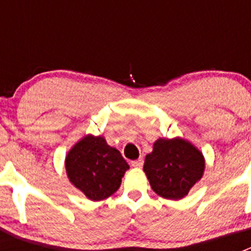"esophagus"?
I'll return each instance as SVG.
<instances>
[{"label":"esophagus","mask_w":251,"mask_h":251,"mask_svg":"<svg viewBox=\"0 0 251 251\" xmlns=\"http://www.w3.org/2000/svg\"><path fill=\"white\" fill-rule=\"evenodd\" d=\"M130 165L136 168H142V166H143V158H138L136 159V161H132L130 162Z\"/></svg>","instance_id":"34e87169"}]
</instances>
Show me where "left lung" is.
<instances>
[{"mask_svg":"<svg viewBox=\"0 0 251 251\" xmlns=\"http://www.w3.org/2000/svg\"><path fill=\"white\" fill-rule=\"evenodd\" d=\"M205 170L202 153L186 139L159 138L145 159L143 171L161 197L179 200L200 181Z\"/></svg>","mask_w":251,"mask_h":251,"instance_id":"left-lung-1","label":"left lung"}]
</instances>
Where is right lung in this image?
Returning <instances> with one entry per match:
<instances>
[{
    "label": "right lung",
    "instance_id": "1",
    "mask_svg": "<svg viewBox=\"0 0 251 251\" xmlns=\"http://www.w3.org/2000/svg\"><path fill=\"white\" fill-rule=\"evenodd\" d=\"M65 168L75 187L89 200L100 201L118 190L129 166L104 137L88 134L69 151Z\"/></svg>",
    "mask_w": 251,
    "mask_h": 251
}]
</instances>
